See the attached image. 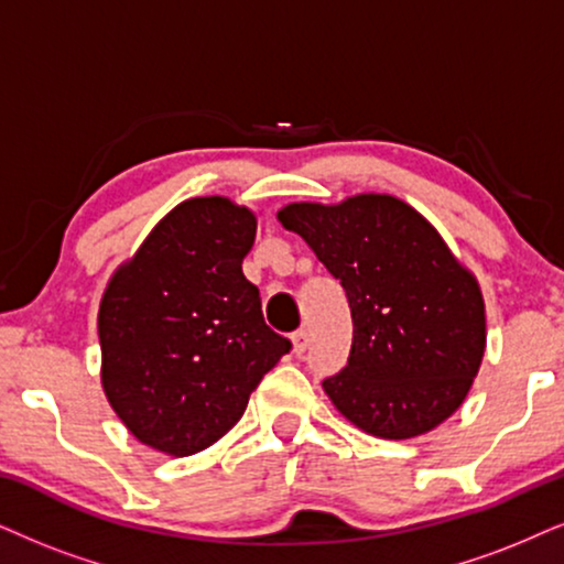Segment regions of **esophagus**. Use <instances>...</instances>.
<instances>
[{
  "label": "esophagus",
  "instance_id": "34e87169",
  "mask_svg": "<svg viewBox=\"0 0 564 564\" xmlns=\"http://www.w3.org/2000/svg\"><path fill=\"white\" fill-rule=\"evenodd\" d=\"M291 344H294V354L302 356L306 348H310V333L306 330H299L294 333V338H291Z\"/></svg>",
  "mask_w": 564,
  "mask_h": 564
}]
</instances>
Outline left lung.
<instances>
[{
	"mask_svg": "<svg viewBox=\"0 0 564 564\" xmlns=\"http://www.w3.org/2000/svg\"><path fill=\"white\" fill-rule=\"evenodd\" d=\"M278 220L310 245L346 289L348 365L323 382L361 432L411 440L466 401L487 348L476 275L401 197L361 192L335 205L289 203Z\"/></svg>",
	"mask_w": 564,
	"mask_h": 564,
	"instance_id": "8db88e82",
	"label": "left lung"
}]
</instances>
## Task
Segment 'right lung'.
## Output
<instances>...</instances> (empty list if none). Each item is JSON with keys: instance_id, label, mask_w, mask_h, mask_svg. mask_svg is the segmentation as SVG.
<instances>
[{"instance_id": "1", "label": "right lung", "mask_w": 564, "mask_h": 564, "mask_svg": "<svg viewBox=\"0 0 564 564\" xmlns=\"http://www.w3.org/2000/svg\"><path fill=\"white\" fill-rule=\"evenodd\" d=\"M254 234L247 205L184 199L106 283L101 388L132 437L163 455L184 458L224 437L289 354L241 273Z\"/></svg>"}]
</instances>
